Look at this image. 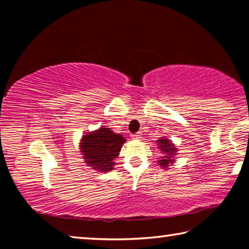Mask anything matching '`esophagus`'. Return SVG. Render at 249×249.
Wrapping results in <instances>:
<instances>
[{
	"label": "esophagus",
	"instance_id": "obj_1",
	"mask_svg": "<svg viewBox=\"0 0 249 249\" xmlns=\"http://www.w3.org/2000/svg\"><path fill=\"white\" fill-rule=\"evenodd\" d=\"M132 137H133V140H140V138H142V133L138 132L136 134H133Z\"/></svg>",
	"mask_w": 249,
	"mask_h": 249
}]
</instances>
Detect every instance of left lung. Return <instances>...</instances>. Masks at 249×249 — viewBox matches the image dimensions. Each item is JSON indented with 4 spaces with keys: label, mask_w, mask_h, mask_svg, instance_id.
Returning <instances> with one entry per match:
<instances>
[{
    "label": "left lung",
    "mask_w": 249,
    "mask_h": 249,
    "mask_svg": "<svg viewBox=\"0 0 249 249\" xmlns=\"http://www.w3.org/2000/svg\"><path fill=\"white\" fill-rule=\"evenodd\" d=\"M157 145L160 151L163 154V156L160 160H158V163L160 167H162L163 169H168L170 165L175 162V155H177V148L172 142L167 140L165 137L159 138L157 141Z\"/></svg>",
    "instance_id": "obj_1"
}]
</instances>
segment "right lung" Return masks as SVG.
I'll list each match as a JSON object with an SVG mask.
<instances>
[{"mask_svg": "<svg viewBox=\"0 0 249 249\" xmlns=\"http://www.w3.org/2000/svg\"><path fill=\"white\" fill-rule=\"evenodd\" d=\"M125 138L111 128L101 127L88 133L81 138L80 151L86 163L100 172L113 170L114 159L119 156Z\"/></svg>", "mask_w": 249, "mask_h": 249, "instance_id": "add662e5", "label": "right lung"}]
</instances>
